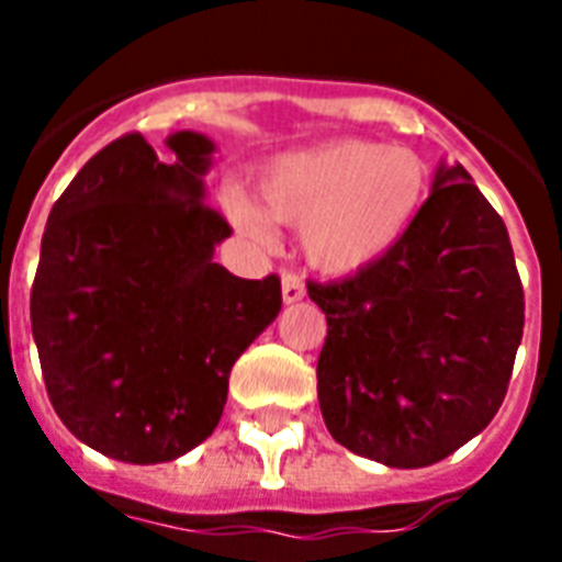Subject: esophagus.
I'll list each match as a JSON object with an SVG mask.
<instances>
[{"label":"esophagus","instance_id":"1","mask_svg":"<svg viewBox=\"0 0 562 562\" xmlns=\"http://www.w3.org/2000/svg\"><path fill=\"white\" fill-rule=\"evenodd\" d=\"M303 297H306V285H303V280H300L297 273H282V300H285V303H300Z\"/></svg>","mask_w":562,"mask_h":562}]
</instances>
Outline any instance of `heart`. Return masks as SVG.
<instances>
[{
  "mask_svg": "<svg viewBox=\"0 0 562 562\" xmlns=\"http://www.w3.org/2000/svg\"><path fill=\"white\" fill-rule=\"evenodd\" d=\"M426 189V162L408 148L335 139L268 162L256 183L262 207L238 189H224L218 203L229 224L256 245L277 238L273 221L303 227L308 265L329 277H350L400 245Z\"/></svg>",
  "mask_w": 562,
  "mask_h": 562,
  "instance_id": "1",
  "label": "heart"
}]
</instances>
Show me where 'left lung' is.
Returning a JSON list of instances; mask_svg holds the SVG:
<instances>
[{
    "label": "left lung",
    "mask_w": 562,
    "mask_h": 562,
    "mask_svg": "<svg viewBox=\"0 0 562 562\" xmlns=\"http://www.w3.org/2000/svg\"><path fill=\"white\" fill-rule=\"evenodd\" d=\"M326 315L317 400L329 435L396 470L443 461L496 417L522 341L525 294L505 221L461 162L391 254L308 282Z\"/></svg>",
    "instance_id": "obj_1"
}]
</instances>
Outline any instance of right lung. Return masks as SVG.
<instances>
[{"label":"right lung","mask_w":562,"mask_h":562,"mask_svg":"<svg viewBox=\"0 0 562 562\" xmlns=\"http://www.w3.org/2000/svg\"><path fill=\"white\" fill-rule=\"evenodd\" d=\"M101 148L48 212L31 333L57 417L113 461L166 463L215 431L229 370L282 308L277 277L212 259L233 233L203 198L215 143L194 131Z\"/></svg>","instance_id":"obj_1"}]
</instances>
